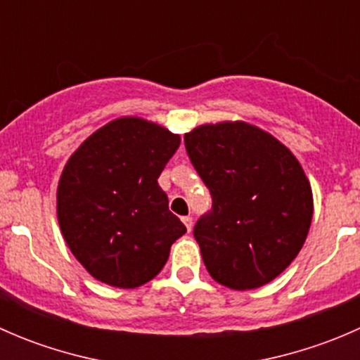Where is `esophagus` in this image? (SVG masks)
Listing matches in <instances>:
<instances>
[{"label": "esophagus", "mask_w": 360, "mask_h": 360, "mask_svg": "<svg viewBox=\"0 0 360 360\" xmlns=\"http://www.w3.org/2000/svg\"><path fill=\"white\" fill-rule=\"evenodd\" d=\"M183 223L186 224L188 231H191V228H193V217H191V216H184L183 217Z\"/></svg>", "instance_id": "34e87169"}]
</instances>
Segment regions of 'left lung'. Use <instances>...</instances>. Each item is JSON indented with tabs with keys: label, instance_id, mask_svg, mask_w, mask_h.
<instances>
[{
	"label": "left lung",
	"instance_id": "8db88e82",
	"mask_svg": "<svg viewBox=\"0 0 360 360\" xmlns=\"http://www.w3.org/2000/svg\"><path fill=\"white\" fill-rule=\"evenodd\" d=\"M188 157L212 197L193 235L210 277L248 291L268 284L297 256L314 197L296 157L245 122L207 123L184 134Z\"/></svg>",
	"mask_w": 360,
	"mask_h": 360
}]
</instances>
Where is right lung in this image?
<instances>
[{"instance_id":"right-lung-1","label":"right lung","mask_w":360,"mask_h":360,"mask_svg":"<svg viewBox=\"0 0 360 360\" xmlns=\"http://www.w3.org/2000/svg\"><path fill=\"white\" fill-rule=\"evenodd\" d=\"M181 144L165 127L122 116L71 155L57 186V219L86 271L112 288L155 278L186 226L169 210L158 177Z\"/></svg>"}]
</instances>
